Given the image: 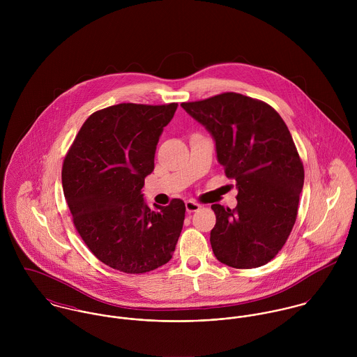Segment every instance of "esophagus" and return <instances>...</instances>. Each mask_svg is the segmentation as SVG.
Returning a JSON list of instances; mask_svg holds the SVG:
<instances>
[{
  "instance_id": "obj_1",
  "label": "esophagus",
  "mask_w": 357,
  "mask_h": 357,
  "mask_svg": "<svg viewBox=\"0 0 357 357\" xmlns=\"http://www.w3.org/2000/svg\"><path fill=\"white\" fill-rule=\"evenodd\" d=\"M201 207H202L201 204H197V202H194V201H187V202H185V208H187V211H188V213L198 211Z\"/></svg>"
}]
</instances>
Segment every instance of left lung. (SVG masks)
<instances>
[{"mask_svg":"<svg viewBox=\"0 0 357 357\" xmlns=\"http://www.w3.org/2000/svg\"><path fill=\"white\" fill-rule=\"evenodd\" d=\"M181 107L208 130L225 176L236 181L235 208L211 204L215 258L232 268L268 264L297 218L304 166L282 116L266 102L227 92Z\"/></svg>","mask_w":357,"mask_h":357,"instance_id":"obj_1","label":"left lung"}]
</instances>
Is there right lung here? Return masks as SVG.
<instances>
[{"label": "right lung", "mask_w": 357, "mask_h": 357, "mask_svg": "<svg viewBox=\"0 0 357 357\" xmlns=\"http://www.w3.org/2000/svg\"><path fill=\"white\" fill-rule=\"evenodd\" d=\"M177 102H122L93 112L64 158L61 184L79 236L102 264L146 273L173 255L185 204L151 210L143 198L156 144Z\"/></svg>", "instance_id": "obj_1"}]
</instances>
